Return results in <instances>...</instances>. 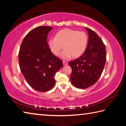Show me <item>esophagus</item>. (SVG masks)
<instances>
[{"instance_id": "1", "label": "esophagus", "mask_w": 126, "mask_h": 126, "mask_svg": "<svg viewBox=\"0 0 126 126\" xmlns=\"http://www.w3.org/2000/svg\"><path fill=\"white\" fill-rule=\"evenodd\" d=\"M63 65H66L68 64V63L67 62H65V61H63Z\"/></svg>"}]
</instances>
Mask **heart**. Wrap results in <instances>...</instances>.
Here are the masks:
<instances>
[{
	"instance_id": "obj_1",
	"label": "heart",
	"mask_w": 126,
	"mask_h": 126,
	"mask_svg": "<svg viewBox=\"0 0 126 126\" xmlns=\"http://www.w3.org/2000/svg\"><path fill=\"white\" fill-rule=\"evenodd\" d=\"M88 37L83 31L65 28L58 31L55 37L48 40V46L53 54L58 56L61 50V57L64 59L74 58L81 56L86 50L88 44Z\"/></svg>"
}]
</instances>
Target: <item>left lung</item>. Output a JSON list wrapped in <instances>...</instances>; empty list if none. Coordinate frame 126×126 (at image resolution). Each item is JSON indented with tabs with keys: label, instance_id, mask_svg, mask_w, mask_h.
Here are the masks:
<instances>
[{
	"label": "left lung",
	"instance_id": "1",
	"mask_svg": "<svg viewBox=\"0 0 126 126\" xmlns=\"http://www.w3.org/2000/svg\"><path fill=\"white\" fill-rule=\"evenodd\" d=\"M89 39L82 56L69 62L72 68L71 80L77 88L84 89L94 84L102 73L106 61V47L98 35L86 28Z\"/></svg>",
	"mask_w": 126,
	"mask_h": 126
}]
</instances>
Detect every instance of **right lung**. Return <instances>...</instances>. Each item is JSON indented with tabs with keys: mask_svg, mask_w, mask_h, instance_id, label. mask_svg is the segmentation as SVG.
Returning a JSON list of instances; mask_svg holds the SVG:
<instances>
[{
	"mask_svg": "<svg viewBox=\"0 0 126 126\" xmlns=\"http://www.w3.org/2000/svg\"><path fill=\"white\" fill-rule=\"evenodd\" d=\"M50 26H40L25 35L18 54L20 71L30 86L35 90L47 92L54 86V76L63 66L62 61L49 48L47 35Z\"/></svg>",
	"mask_w": 126,
	"mask_h": 126,
	"instance_id": "add662e5",
	"label": "right lung"
}]
</instances>
